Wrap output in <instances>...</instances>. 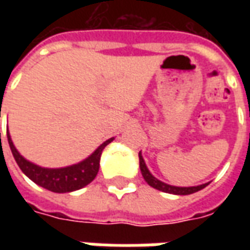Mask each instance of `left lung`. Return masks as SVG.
<instances>
[{
	"label": "left lung",
	"instance_id": "left-lung-1",
	"mask_svg": "<svg viewBox=\"0 0 250 250\" xmlns=\"http://www.w3.org/2000/svg\"><path fill=\"white\" fill-rule=\"evenodd\" d=\"M139 167H141L142 175H143V178H145V181H146L147 184L150 185L151 188H157V190H161V191H165V193L177 194V195H188V194L195 193V191H198V190L206 188V186L209 185L204 184L199 185V186H191V188H178V186H171V185L165 184L162 181H159V179L155 178V177L148 171L146 163H145L143 158H142L141 152H139Z\"/></svg>",
	"mask_w": 250,
	"mask_h": 250
}]
</instances>
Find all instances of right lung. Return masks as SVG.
<instances>
[{"label": "right lung", "instance_id": "right-lung-1", "mask_svg": "<svg viewBox=\"0 0 250 250\" xmlns=\"http://www.w3.org/2000/svg\"><path fill=\"white\" fill-rule=\"evenodd\" d=\"M6 135H8V142L12 154H13L19 167L22 170V173L28 178L32 179L35 184L46 188V190H51L53 193H69V191H75V190H79V188L87 186L88 184H91L95 177L98 175L100 155L103 152L104 147L114 141V138H111L108 141L102 143L87 159H84L83 162L77 163V165H72V166L62 168H45L26 161L14 147L12 138L9 135V131H6Z\"/></svg>", "mask_w": 250, "mask_h": 250}]
</instances>
